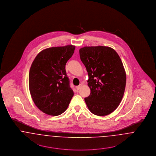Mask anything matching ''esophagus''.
Masks as SVG:
<instances>
[{
    "mask_svg": "<svg viewBox=\"0 0 156 156\" xmlns=\"http://www.w3.org/2000/svg\"><path fill=\"white\" fill-rule=\"evenodd\" d=\"M82 86V84H80V85H78V86H77L76 88V89L78 90L79 89H81V88Z\"/></svg>",
    "mask_w": 156,
    "mask_h": 156,
    "instance_id": "obj_1",
    "label": "esophagus"
}]
</instances>
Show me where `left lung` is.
I'll return each mask as SVG.
<instances>
[{"label":"left lung","mask_w":156,"mask_h":156,"mask_svg":"<svg viewBox=\"0 0 156 156\" xmlns=\"http://www.w3.org/2000/svg\"><path fill=\"white\" fill-rule=\"evenodd\" d=\"M80 55L89 76L90 89L85 101L89 111L98 116L114 111L120 103L126 87V75L119 55L109 47H84Z\"/></svg>","instance_id":"8db88e82"}]
</instances>
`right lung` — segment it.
Masks as SVG:
<instances>
[{
    "instance_id": "add662e5",
    "label": "right lung",
    "mask_w": 156,
    "mask_h": 156,
    "mask_svg": "<svg viewBox=\"0 0 156 156\" xmlns=\"http://www.w3.org/2000/svg\"><path fill=\"white\" fill-rule=\"evenodd\" d=\"M75 46L68 45L43 50L30 67V94L37 108L45 114L58 116L66 111L74 96L66 71V65Z\"/></svg>"
}]
</instances>
